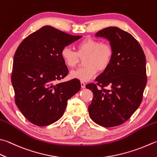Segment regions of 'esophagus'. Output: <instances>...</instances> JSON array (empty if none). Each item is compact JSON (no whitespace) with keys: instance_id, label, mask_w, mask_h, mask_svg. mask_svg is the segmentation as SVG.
Returning <instances> with one entry per match:
<instances>
[{"instance_id":"esophagus-1","label":"esophagus","mask_w":157,"mask_h":157,"mask_svg":"<svg viewBox=\"0 0 157 157\" xmlns=\"http://www.w3.org/2000/svg\"><path fill=\"white\" fill-rule=\"evenodd\" d=\"M81 85L82 89H84L85 87V83L83 82H81Z\"/></svg>"}]
</instances>
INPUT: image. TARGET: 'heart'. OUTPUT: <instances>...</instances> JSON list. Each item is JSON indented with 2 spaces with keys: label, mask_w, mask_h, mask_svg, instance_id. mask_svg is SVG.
Here are the masks:
<instances>
[{
  "label": "heart",
  "mask_w": 157,
  "mask_h": 157,
  "mask_svg": "<svg viewBox=\"0 0 157 157\" xmlns=\"http://www.w3.org/2000/svg\"><path fill=\"white\" fill-rule=\"evenodd\" d=\"M64 64L73 67L78 63L79 57H85V67L73 70L70 74V78L87 82L95 77L98 71L105 70L109 67L113 57V51L110 46L97 40L88 38L82 40L76 47V52L70 47H63L60 52Z\"/></svg>",
  "instance_id": "obj_1"
}]
</instances>
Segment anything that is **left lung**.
Instances as JSON below:
<instances>
[{
  "label": "left lung",
  "mask_w": 157,
  "mask_h": 157,
  "mask_svg": "<svg viewBox=\"0 0 157 157\" xmlns=\"http://www.w3.org/2000/svg\"><path fill=\"white\" fill-rule=\"evenodd\" d=\"M95 36L109 42L113 57L109 67L86 85L94 94L88 111L94 122L103 127L119 126L128 120L140 106L147 82L146 57L137 40L128 32L109 26ZM107 86L110 90L102 87Z\"/></svg>",
  "instance_id": "obj_1"
}]
</instances>
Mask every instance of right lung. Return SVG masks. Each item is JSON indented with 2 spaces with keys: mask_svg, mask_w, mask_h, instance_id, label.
I'll use <instances>...</instances> for the list:
<instances>
[{
  "mask_svg": "<svg viewBox=\"0 0 157 157\" xmlns=\"http://www.w3.org/2000/svg\"><path fill=\"white\" fill-rule=\"evenodd\" d=\"M81 37L44 26L26 37L16 50L11 75L15 101L33 124L45 126L57 122L67 100L81 90L78 79L54 83L68 74L60 55L62 48Z\"/></svg>",
  "mask_w": 157,
  "mask_h": 157,
  "instance_id": "1",
  "label": "right lung"
}]
</instances>
